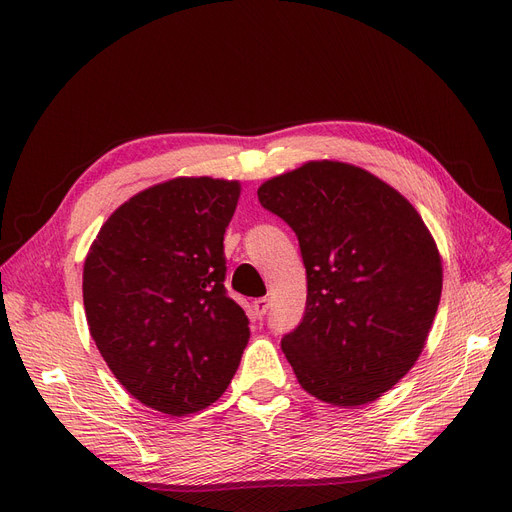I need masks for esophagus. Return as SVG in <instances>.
Segmentation results:
<instances>
[{
  "label": "esophagus",
  "instance_id": "obj_1",
  "mask_svg": "<svg viewBox=\"0 0 512 512\" xmlns=\"http://www.w3.org/2000/svg\"><path fill=\"white\" fill-rule=\"evenodd\" d=\"M269 300H266V298H258V300H254V304H252V308H254V312H256V316H258V319H262V316L266 314V312H269Z\"/></svg>",
  "mask_w": 512,
  "mask_h": 512
}]
</instances>
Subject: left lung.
<instances>
[{"label":"left lung","instance_id":"obj_1","mask_svg":"<svg viewBox=\"0 0 512 512\" xmlns=\"http://www.w3.org/2000/svg\"><path fill=\"white\" fill-rule=\"evenodd\" d=\"M300 241L308 296L281 348L308 394L362 406L417 362L442 296V260L419 212L367 170L308 162L258 189Z\"/></svg>","mask_w":512,"mask_h":512}]
</instances>
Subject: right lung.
<instances>
[{
    "instance_id": "right-lung-1",
    "label": "right lung",
    "mask_w": 512,
    "mask_h": 512,
    "mask_svg": "<svg viewBox=\"0 0 512 512\" xmlns=\"http://www.w3.org/2000/svg\"><path fill=\"white\" fill-rule=\"evenodd\" d=\"M239 183L181 177L120 206L87 254L83 304L114 377L141 404L185 417L229 387L250 321L225 287L223 235Z\"/></svg>"
}]
</instances>
